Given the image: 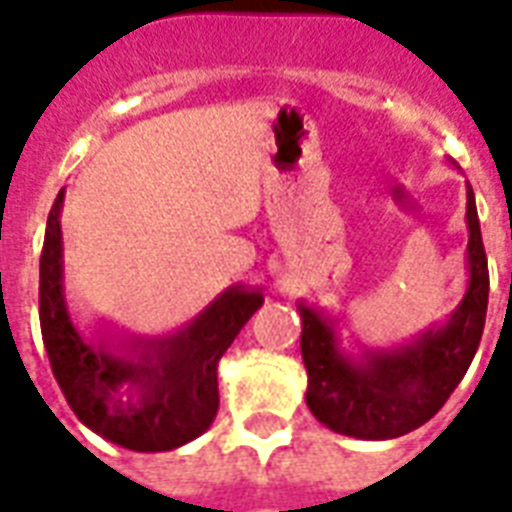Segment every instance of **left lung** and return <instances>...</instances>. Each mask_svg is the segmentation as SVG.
Returning <instances> with one entry per match:
<instances>
[{"instance_id":"8db88e82","label":"left lung","mask_w":512,"mask_h":512,"mask_svg":"<svg viewBox=\"0 0 512 512\" xmlns=\"http://www.w3.org/2000/svg\"><path fill=\"white\" fill-rule=\"evenodd\" d=\"M466 293L447 321L433 323L400 345L340 340L329 310L296 301L301 315V359L307 367V406L334 433L365 441L406 436L439 411L461 384L483 337L488 310V260L472 186L466 189Z\"/></svg>"}]
</instances>
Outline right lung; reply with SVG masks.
<instances>
[{
	"label": "right lung",
	"instance_id": "obj_1",
	"mask_svg": "<svg viewBox=\"0 0 512 512\" xmlns=\"http://www.w3.org/2000/svg\"><path fill=\"white\" fill-rule=\"evenodd\" d=\"M62 202L57 194L40 255V332L51 370L87 428L134 452H169L211 428L219 411L216 367L263 290L230 285L183 329L131 334L98 321L84 332L65 299Z\"/></svg>",
	"mask_w": 512,
	"mask_h": 512
}]
</instances>
